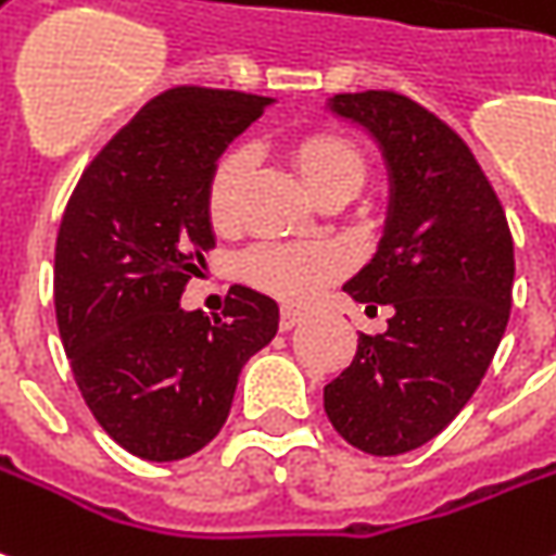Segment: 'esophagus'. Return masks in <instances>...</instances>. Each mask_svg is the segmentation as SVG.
Segmentation results:
<instances>
[{"mask_svg":"<svg viewBox=\"0 0 556 556\" xmlns=\"http://www.w3.org/2000/svg\"><path fill=\"white\" fill-rule=\"evenodd\" d=\"M304 321V313L301 309H294V306H282V313H279V331H291L294 325H301Z\"/></svg>","mask_w":556,"mask_h":556,"instance_id":"1","label":"esophagus"}]
</instances>
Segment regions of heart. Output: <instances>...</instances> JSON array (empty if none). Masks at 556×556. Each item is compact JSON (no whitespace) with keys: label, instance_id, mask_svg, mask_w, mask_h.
I'll use <instances>...</instances> for the list:
<instances>
[{"label":"heart","instance_id":"b5f03b06","mask_svg":"<svg viewBox=\"0 0 556 556\" xmlns=\"http://www.w3.org/2000/svg\"><path fill=\"white\" fill-rule=\"evenodd\" d=\"M291 162L301 184L316 189L331 180H345L358 189L364 177L361 153L337 135H309L291 147ZM252 170L250 147L228 150L213 170L211 216L219 228H231L240 219V198ZM345 267V255L331 243H262L247 255L243 274L252 286L277 294L289 304H304L316 298Z\"/></svg>","mask_w":556,"mask_h":556}]
</instances>
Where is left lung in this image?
<instances>
[{"instance_id": "obj_1", "label": "left lung", "mask_w": 556, "mask_h": 556, "mask_svg": "<svg viewBox=\"0 0 556 556\" xmlns=\"http://www.w3.org/2000/svg\"><path fill=\"white\" fill-rule=\"evenodd\" d=\"M325 111L376 143L388 180L382 238L343 291L394 309L386 333H361L325 413L349 445L391 457L433 440L476 394L506 333L515 247L500 198L440 116L386 89L333 96Z\"/></svg>"}]
</instances>
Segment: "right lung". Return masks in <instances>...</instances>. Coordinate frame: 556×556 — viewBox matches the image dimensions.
<instances>
[{"mask_svg": "<svg viewBox=\"0 0 556 556\" xmlns=\"http://www.w3.org/2000/svg\"><path fill=\"white\" fill-rule=\"evenodd\" d=\"M270 104L235 89L162 92L92 159L62 216L53 301L65 355L104 433L143 460L201 452L243 364L277 337V301L247 286L225 316L180 306L216 243V162Z\"/></svg>", "mask_w": 556, "mask_h": 556, "instance_id": "add662e5", "label": "right lung"}]
</instances>
